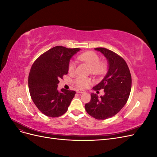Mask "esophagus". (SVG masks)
Here are the masks:
<instances>
[{
    "label": "esophagus",
    "mask_w": 157,
    "mask_h": 157,
    "mask_svg": "<svg viewBox=\"0 0 157 157\" xmlns=\"http://www.w3.org/2000/svg\"><path fill=\"white\" fill-rule=\"evenodd\" d=\"M77 93H78V94H82V93H84V92H86V91H85V90H77Z\"/></svg>",
    "instance_id": "esophagus-1"
}]
</instances>
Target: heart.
<instances>
[{
    "instance_id": "heart-1",
    "label": "heart",
    "mask_w": 157,
    "mask_h": 157,
    "mask_svg": "<svg viewBox=\"0 0 157 157\" xmlns=\"http://www.w3.org/2000/svg\"><path fill=\"white\" fill-rule=\"evenodd\" d=\"M78 59L85 61L91 65V72L93 74H101L105 71L106 65L100 63V58L98 54L93 52H87L78 56ZM76 69V62L71 61L69 63L68 70L69 73H73ZM75 84L80 88H85L92 83L91 79L84 77H78L75 80Z\"/></svg>"
}]
</instances>
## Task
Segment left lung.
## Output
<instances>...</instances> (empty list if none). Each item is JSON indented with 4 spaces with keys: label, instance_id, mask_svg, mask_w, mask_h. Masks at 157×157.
<instances>
[{
    "label": "left lung",
    "instance_id": "left-lung-1",
    "mask_svg": "<svg viewBox=\"0 0 157 157\" xmlns=\"http://www.w3.org/2000/svg\"><path fill=\"white\" fill-rule=\"evenodd\" d=\"M94 49L105 57L108 71L101 81L92 89H103L105 94L98 97L92 93L91 100L85 105V109L90 116L104 120L117 115L125 105L131 91L132 77L128 65L121 56L104 48Z\"/></svg>",
    "mask_w": 157,
    "mask_h": 157
}]
</instances>
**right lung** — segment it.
<instances>
[{"label":"right lung","instance_id":"add662e5","mask_svg":"<svg viewBox=\"0 0 157 157\" xmlns=\"http://www.w3.org/2000/svg\"><path fill=\"white\" fill-rule=\"evenodd\" d=\"M80 48L55 46L38 58L31 68L28 79L33 101L40 111L49 117L67 112L76 92L62 88L58 91L59 78L68 73L70 59Z\"/></svg>","mask_w":157,"mask_h":157}]
</instances>
